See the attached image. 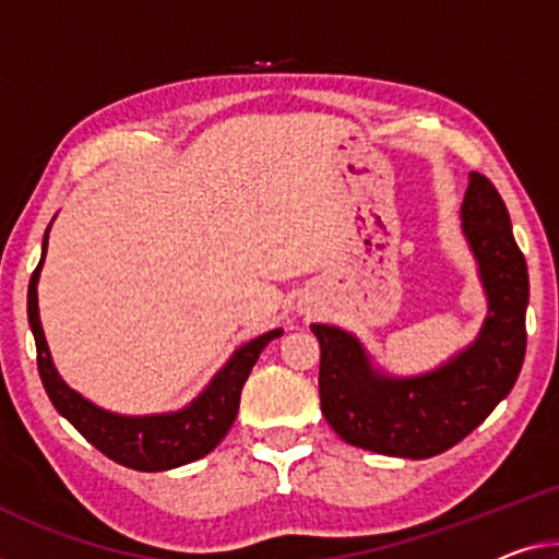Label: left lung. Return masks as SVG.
Masks as SVG:
<instances>
[{
	"label": "left lung",
	"mask_w": 559,
	"mask_h": 559,
	"mask_svg": "<svg viewBox=\"0 0 559 559\" xmlns=\"http://www.w3.org/2000/svg\"><path fill=\"white\" fill-rule=\"evenodd\" d=\"M462 231L487 295L477 340L432 372L390 377L355 334L312 324L320 340L322 415L342 440L390 457L425 460L479 427L518 382L527 347V262L512 237L500 192L469 171Z\"/></svg>",
	"instance_id": "left-lung-1"
}]
</instances>
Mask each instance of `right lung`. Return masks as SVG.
Listing matches in <instances>:
<instances>
[{
	"label": "right lung",
	"mask_w": 559,
	"mask_h": 559,
	"mask_svg": "<svg viewBox=\"0 0 559 559\" xmlns=\"http://www.w3.org/2000/svg\"><path fill=\"white\" fill-rule=\"evenodd\" d=\"M47 237L41 242V260L37 270L32 272L29 292H27V317L29 328L37 342V367L41 384L49 394L51 405L62 417L80 429L84 440L92 442L102 454L119 465L140 469V472H165L210 454L217 444L225 440L231 423H235L239 409V394L250 377L257 357L270 345L274 337H280L282 330L264 332L260 337L239 347L229 362L212 377V382L204 388L200 397L179 412H165V415H144L127 417L115 415L90 400H84L80 392H74L62 377H59L55 362H51L45 330L39 322L37 305V282L41 264L47 254Z\"/></svg>",
	"instance_id": "obj_1"
}]
</instances>
